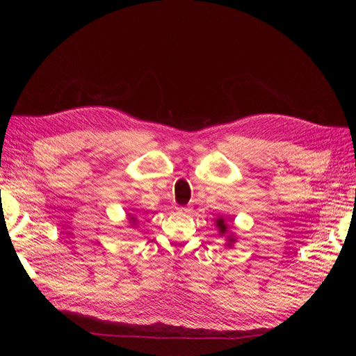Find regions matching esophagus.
<instances>
[{
    "label": "esophagus",
    "instance_id": "obj_1",
    "mask_svg": "<svg viewBox=\"0 0 356 356\" xmlns=\"http://www.w3.org/2000/svg\"><path fill=\"white\" fill-rule=\"evenodd\" d=\"M179 212H184V213H187V212H190L191 209L190 208H187V207H179V208H177Z\"/></svg>",
    "mask_w": 356,
    "mask_h": 356
}]
</instances>
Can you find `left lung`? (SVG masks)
<instances>
[{"label": "left lung", "instance_id": "1", "mask_svg": "<svg viewBox=\"0 0 356 356\" xmlns=\"http://www.w3.org/2000/svg\"><path fill=\"white\" fill-rule=\"evenodd\" d=\"M217 227H218V230H220L221 234H224L225 232H227V224L224 222L222 218H218V220H217ZM232 242H234V238H233V236H229V245H230Z\"/></svg>", "mask_w": 356, "mask_h": 356}]
</instances>
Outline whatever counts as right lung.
Instances as JSON below:
<instances>
[{
  "mask_svg": "<svg viewBox=\"0 0 356 356\" xmlns=\"http://www.w3.org/2000/svg\"><path fill=\"white\" fill-rule=\"evenodd\" d=\"M131 220H134V218H131Z\"/></svg>",
  "mask_w": 356,
  "mask_h": 356,
  "instance_id": "1",
  "label": "right lung"
}]
</instances>
